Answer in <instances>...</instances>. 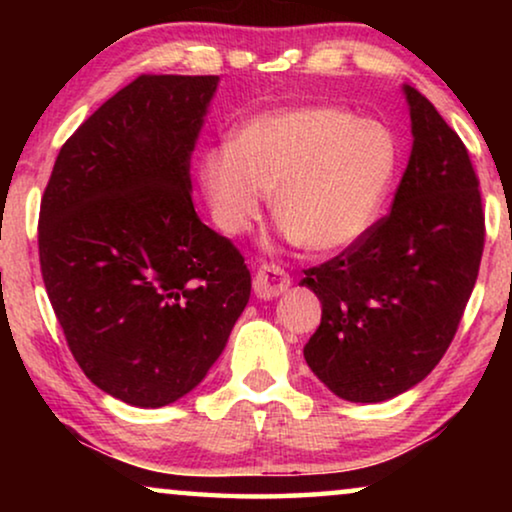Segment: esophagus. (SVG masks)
I'll return each mask as SVG.
<instances>
[{"label":"esophagus","mask_w":512,"mask_h":512,"mask_svg":"<svg viewBox=\"0 0 512 512\" xmlns=\"http://www.w3.org/2000/svg\"><path fill=\"white\" fill-rule=\"evenodd\" d=\"M291 286V277L284 268H279L275 263H265L258 268L256 277H254V291L258 298L270 300L282 296V293L289 291Z\"/></svg>","instance_id":"34e87169"}]
</instances>
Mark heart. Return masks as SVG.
I'll use <instances>...</instances> for the list:
<instances>
[{"mask_svg": "<svg viewBox=\"0 0 512 512\" xmlns=\"http://www.w3.org/2000/svg\"><path fill=\"white\" fill-rule=\"evenodd\" d=\"M398 172L387 125L345 109L310 107L251 116L202 156L214 223L240 235L272 192L284 235L314 254L352 247L380 219Z\"/></svg>", "mask_w": 512, "mask_h": 512, "instance_id": "obj_1", "label": "heart"}]
</instances>
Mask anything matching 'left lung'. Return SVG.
<instances>
[{
  "label": "left lung",
  "mask_w": 512,
  "mask_h": 512,
  "mask_svg": "<svg viewBox=\"0 0 512 512\" xmlns=\"http://www.w3.org/2000/svg\"><path fill=\"white\" fill-rule=\"evenodd\" d=\"M412 151L391 212L340 256L305 270L321 324L303 354L335 396L382 403L424 380L457 333L478 279L485 214L457 132L403 86Z\"/></svg>",
  "instance_id": "1"
}]
</instances>
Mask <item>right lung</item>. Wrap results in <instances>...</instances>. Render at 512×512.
Wrapping results in <instances>:
<instances>
[{"label": "right lung", "instance_id": "right-lung-1", "mask_svg": "<svg viewBox=\"0 0 512 512\" xmlns=\"http://www.w3.org/2000/svg\"><path fill=\"white\" fill-rule=\"evenodd\" d=\"M219 76L142 74L67 139L41 198L39 261L95 387L163 408L205 380L251 293L195 214L191 153Z\"/></svg>", "mask_w": 512, "mask_h": 512}]
</instances>
